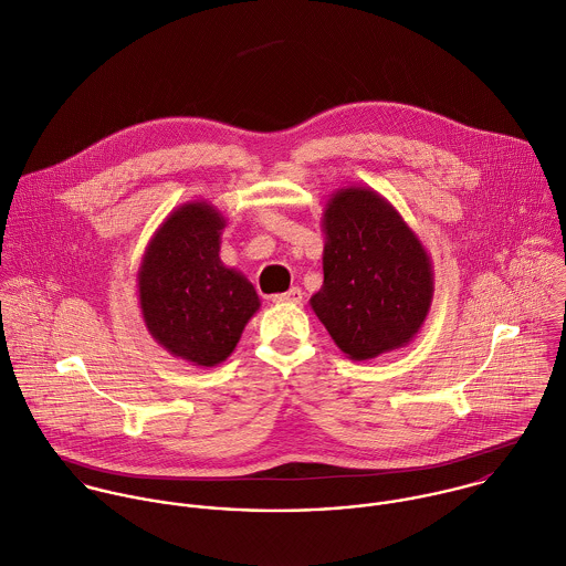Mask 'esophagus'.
Segmentation results:
<instances>
[{
    "label": "esophagus",
    "instance_id": "esophagus-1",
    "mask_svg": "<svg viewBox=\"0 0 566 566\" xmlns=\"http://www.w3.org/2000/svg\"><path fill=\"white\" fill-rule=\"evenodd\" d=\"M302 300H304V293H302V289H297V286H293V289H289L286 293H280V295L273 297L275 304H302Z\"/></svg>",
    "mask_w": 566,
    "mask_h": 566
}]
</instances>
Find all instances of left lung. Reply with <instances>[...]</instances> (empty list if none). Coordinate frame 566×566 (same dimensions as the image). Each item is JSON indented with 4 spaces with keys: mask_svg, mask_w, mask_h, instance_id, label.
<instances>
[{
    "mask_svg": "<svg viewBox=\"0 0 566 566\" xmlns=\"http://www.w3.org/2000/svg\"><path fill=\"white\" fill-rule=\"evenodd\" d=\"M322 231L324 284L311 308L333 342L355 361L408 346L434 295L432 260L419 235L370 187L337 189Z\"/></svg>",
    "mask_w": 566,
    "mask_h": 566,
    "instance_id": "1",
    "label": "left lung"
}]
</instances>
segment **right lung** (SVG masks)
Listing matches in <instances>:
<instances>
[{
    "mask_svg": "<svg viewBox=\"0 0 566 566\" xmlns=\"http://www.w3.org/2000/svg\"><path fill=\"white\" fill-rule=\"evenodd\" d=\"M224 216L207 200L185 202L154 231L136 286L149 335L200 368L222 364L260 311L253 284L220 260Z\"/></svg>",
    "mask_w": 566,
    "mask_h": 566,
    "instance_id": "add662e5",
    "label": "right lung"
}]
</instances>
